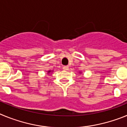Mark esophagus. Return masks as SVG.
I'll return each mask as SVG.
<instances>
[{
	"instance_id": "obj_1",
	"label": "esophagus",
	"mask_w": 127,
	"mask_h": 127,
	"mask_svg": "<svg viewBox=\"0 0 127 127\" xmlns=\"http://www.w3.org/2000/svg\"><path fill=\"white\" fill-rule=\"evenodd\" d=\"M62 69L63 70H69V67H68V66H64V67H62Z\"/></svg>"
}]
</instances>
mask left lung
Instances as JSON below:
<instances>
[{
    "mask_svg": "<svg viewBox=\"0 0 127 127\" xmlns=\"http://www.w3.org/2000/svg\"><path fill=\"white\" fill-rule=\"evenodd\" d=\"M79 73H80V74H81V72H79Z\"/></svg>",
    "mask_w": 127,
    "mask_h": 127,
    "instance_id": "1",
    "label": "left lung"
}]
</instances>
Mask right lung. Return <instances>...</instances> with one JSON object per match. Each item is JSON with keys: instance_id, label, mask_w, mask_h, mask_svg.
Returning <instances> with one entry per match:
<instances>
[{"instance_id": "1", "label": "right lung", "mask_w": 127, "mask_h": 127, "mask_svg": "<svg viewBox=\"0 0 127 127\" xmlns=\"http://www.w3.org/2000/svg\"><path fill=\"white\" fill-rule=\"evenodd\" d=\"M52 72H53V70H48V71L47 72H48V74H50V73H52Z\"/></svg>"}]
</instances>
